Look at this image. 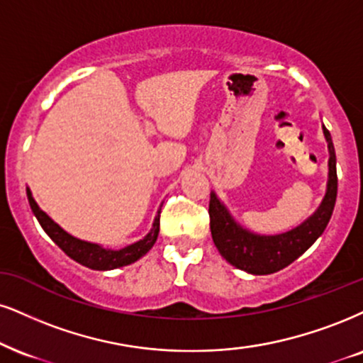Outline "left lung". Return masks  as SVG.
I'll list each match as a JSON object with an SVG mask.
<instances>
[{"label": "left lung", "instance_id": "8db88e82", "mask_svg": "<svg viewBox=\"0 0 363 363\" xmlns=\"http://www.w3.org/2000/svg\"><path fill=\"white\" fill-rule=\"evenodd\" d=\"M325 140L328 143V182L320 207L299 223L298 227L283 234L261 235L240 225L232 217L225 203L216 191L210 194V232L220 256L237 269L254 276L272 274L284 269L291 262L305 254L323 234L332 218L335 200H337V156L330 131L323 126Z\"/></svg>", "mask_w": 363, "mask_h": 363}]
</instances>
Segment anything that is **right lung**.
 Instances as JSON below:
<instances>
[{"label": "right lung", "instance_id": "1", "mask_svg": "<svg viewBox=\"0 0 363 363\" xmlns=\"http://www.w3.org/2000/svg\"><path fill=\"white\" fill-rule=\"evenodd\" d=\"M26 196H28V202L31 207V212L37 217V220L42 225V229L47 232V235L60 247L70 259H74L75 262L82 264V266L89 267L94 271H111L118 269V267L129 266V264L136 262L138 259H141L146 252H150V249L153 247L156 239H158L160 232V213L161 207L156 213L151 230L138 240L126 245L123 249H106L104 245L87 242V240L77 239V237L70 235L69 232H65L58 225L57 222H53L42 208L38 207V203L35 202L31 190L26 186Z\"/></svg>", "mask_w": 363, "mask_h": 363}]
</instances>
